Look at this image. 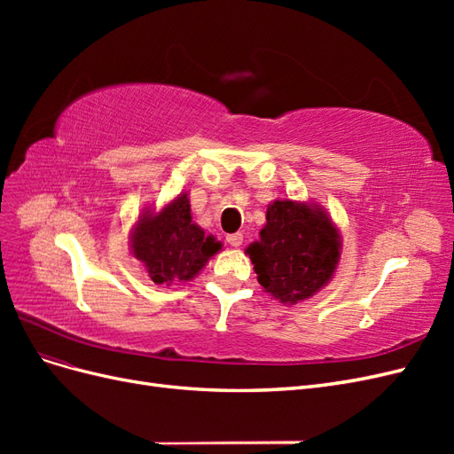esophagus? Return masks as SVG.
Here are the masks:
<instances>
[{
	"instance_id": "obj_1",
	"label": "esophagus",
	"mask_w": 454,
	"mask_h": 454,
	"mask_svg": "<svg viewBox=\"0 0 454 454\" xmlns=\"http://www.w3.org/2000/svg\"><path fill=\"white\" fill-rule=\"evenodd\" d=\"M227 242L232 246V248H239L244 242V235L242 232H232V235H227Z\"/></svg>"
}]
</instances>
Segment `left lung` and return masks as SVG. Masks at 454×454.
Instances as JSON below:
<instances>
[{"label":"left lung","mask_w":454,"mask_h":454,"mask_svg":"<svg viewBox=\"0 0 454 454\" xmlns=\"http://www.w3.org/2000/svg\"><path fill=\"white\" fill-rule=\"evenodd\" d=\"M257 282L284 305L312 297L333 278L340 257V235L322 206L274 200L259 240L246 248Z\"/></svg>","instance_id":"8db88e82"}]
</instances>
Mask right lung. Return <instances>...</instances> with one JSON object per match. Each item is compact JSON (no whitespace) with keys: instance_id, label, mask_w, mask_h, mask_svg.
Returning a JSON list of instances; mask_svg holds the SVG:
<instances>
[{"instance_id":"add662e5","label":"right lung","mask_w":454,"mask_h":454,"mask_svg":"<svg viewBox=\"0 0 454 454\" xmlns=\"http://www.w3.org/2000/svg\"><path fill=\"white\" fill-rule=\"evenodd\" d=\"M130 250L159 286L193 280L222 242L193 223L187 193L177 195L160 212L145 210L130 232Z\"/></svg>"}]
</instances>
